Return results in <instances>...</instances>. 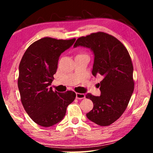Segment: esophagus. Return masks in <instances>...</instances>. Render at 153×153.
<instances>
[{
    "mask_svg": "<svg viewBox=\"0 0 153 153\" xmlns=\"http://www.w3.org/2000/svg\"><path fill=\"white\" fill-rule=\"evenodd\" d=\"M76 98L77 99H83L85 98V94L82 93H76Z\"/></svg>",
    "mask_w": 153,
    "mask_h": 153,
    "instance_id": "1",
    "label": "esophagus"
}]
</instances>
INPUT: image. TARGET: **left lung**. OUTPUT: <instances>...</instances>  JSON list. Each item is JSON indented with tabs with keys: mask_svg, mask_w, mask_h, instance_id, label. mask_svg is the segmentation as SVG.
<instances>
[{
	"mask_svg": "<svg viewBox=\"0 0 153 153\" xmlns=\"http://www.w3.org/2000/svg\"><path fill=\"white\" fill-rule=\"evenodd\" d=\"M90 48L94 54L92 75H100L101 95L88 93L86 97L94 107L86 114L100 126L117 121L126 111L134 89L133 64L127 48L120 40L107 33L98 32L77 38L74 46Z\"/></svg>",
	"mask_w": 153,
	"mask_h": 153,
	"instance_id": "left-lung-1",
	"label": "left lung"
}]
</instances>
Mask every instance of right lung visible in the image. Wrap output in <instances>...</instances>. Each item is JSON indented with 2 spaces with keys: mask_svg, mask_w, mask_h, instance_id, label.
<instances>
[{
  "mask_svg": "<svg viewBox=\"0 0 153 153\" xmlns=\"http://www.w3.org/2000/svg\"><path fill=\"white\" fill-rule=\"evenodd\" d=\"M75 40L41 38L27 48L21 60L17 80L21 101L28 115L39 126L51 127L61 121L67 106L76 98L71 90L60 93L49 88L59 56Z\"/></svg>",
  "mask_w": 153,
  "mask_h": 153,
  "instance_id": "right-lung-1",
  "label": "right lung"
}]
</instances>
